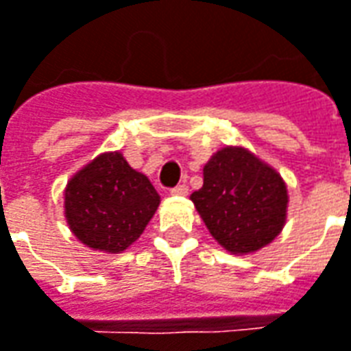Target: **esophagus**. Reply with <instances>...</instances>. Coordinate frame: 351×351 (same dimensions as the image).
I'll return each mask as SVG.
<instances>
[{
    "label": "esophagus",
    "mask_w": 351,
    "mask_h": 351,
    "mask_svg": "<svg viewBox=\"0 0 351 351\" xmlns=\"http://www.w3.org/2000/svg\"><path fill=\"white\" fill-rule=\"evenodd\" d=\"M171 194L173 195H188V186L186 184L175 186V188H171Z\"/></svg>",
    "instance_id": "esophagus-1"
}]
</instances>
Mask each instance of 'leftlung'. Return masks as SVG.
Here are the masks:
<instances>
[{
	"mask_svg": "<svg viewBox=\"0 0 351 351\" xmlns=\"http://www.w3.org/2000/svg\"><path fill=\"white\" fill-rule=\"evenodd\" d=\"M190 199L211 236L230 254L261 250L286 223L285 180L245 147L219 149L204 167V186Z\"/></svg>",
	"mask_w": 351,
	"mask_h": 351,
	"instance_id": "obj_1",
	"label": "left lung"
}]
</instances>
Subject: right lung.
I'll use <instances>...</instances> for the list:
<instances>
[{
    "mask_svg": "<svg viewBox=\"0 0 351 351\" xmlns=\"http://www.w3.org/2000/svg\"><path fill=\"white\" fill-rule=\"evenodd\" d=\"M161 197L147 176L121 152L101 154L65 188V217L73 234L92 250L121 254L144 232Z\"/></svg>",
    "mask_w": 351,
    "mask_h": 351,
    "instance_id": "obj_1",
    "label": "right lung"
}]
</instances>
